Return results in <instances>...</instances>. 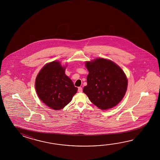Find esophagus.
<instances>
[{
    "label": "esophagus",
    "instance_id": "esophagus-1",
    "mask_svg": "<svg viewBox=\"0 0 160 160\" xmlns=\"http://www.w3.org/2000/svg\"><path fill=\"white\" fill-rule=\"evenodd\" d=\"M78 92H82V88L81 87H79L78 88Z\"/></svg>",
    "mask_w": 160,
    "mask_h": 160
}]
</instances>
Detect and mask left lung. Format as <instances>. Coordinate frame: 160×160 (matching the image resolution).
<instances>
[{"label":"left lung","mask_w":160,"mask_h":160,"mask_svg":"<svg viewBox=\"0 0 160 160\" xmlns=\"http://www.w3.org/2000/svg\"><path fill=\"white\" fill-rule=\"evenodd\" d=\"M88 85L83 92L90 101L101 110L111 109L118 104L126 93L128 79L119 66L104 58L86 61Z\"/></svg>","instance_id":"left-lung-1"}]
</instances>
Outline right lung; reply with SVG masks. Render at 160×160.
Returning a JSON list of instances; mask_svg holds the SVG:
<instances>
[{"mask_svg": "<svg viewBox=\"0 0 160 160\" xmlns=\"http://www.w3.org/2000/svg\"><path fill=\"white\" fill-rule=\"evenodd\" d=\"M65 68L60 62H51L41 69L35 79V88L39 98L55 110L64 108L78 90L65 74Z\"/></svg>", "mask_w": 160, "mask_h": 160, "instance_id": "add662e5", "label": "right lung"}]
</instances>
